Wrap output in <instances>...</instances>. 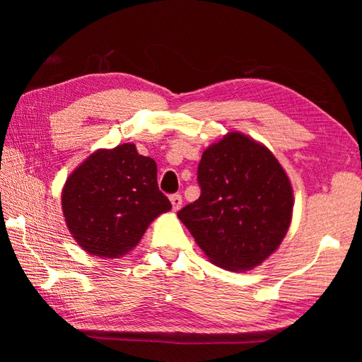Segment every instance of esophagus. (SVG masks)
Segmentation results:
<instances>
[{
    "mask_svg": "<svg viewBox=\"0 0 362 362\" xmlns=\"http://www.w3.org/2000/svg\"><path fill=\"white\" fill-rule=\"evenodd\" d=\"M171 204H173V210L174 211H177V210H180V206H182V196L180 194H173L171 197Z\"/></svg>",
    "mask_w": 362,
    "mask_h": 362,
    "instance_id": "obj_1",
    "label": "esophagus"
}]
</instances>
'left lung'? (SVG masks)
<instances>
[{
  "instance_id": "1",
  "label": "left lung",
  "mask_w": 362,
  "mask_h": 362,
  "mask_svg": "<svg viewBox=\"0 0 362 362\" xmlns=\"http://www.w3.org/2000/svg\"><path fill=\"white\" fill-rule=\"evenodd\" d=\"M201 196L177 213L211 263L249 271L279 247L292 218L291 182L272 152L232 132L197 166Z\"/></svg>"
}]
</instances>
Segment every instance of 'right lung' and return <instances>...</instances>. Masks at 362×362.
<instances>
[{
	"mask_svg": "<svg viewBox=\"0 0 362 362\" xmlns=\"http://www.w3.org/2000/svg\"><path fill=\"white\" fill-rule=\"evenodd\" d=\"M171 206L158 189L156 161L130 143L91 153L68 177L62 193L70 233L83 250L105 258L132 250Z\"/></svg>",
	"mask_w": 362,
	"mask_h": 362,
	"instance_id": "add662e5",
	"label": "right lung"
}]
</instances>
